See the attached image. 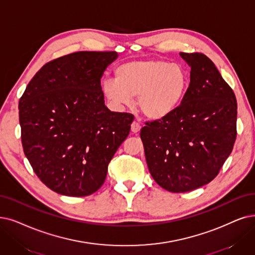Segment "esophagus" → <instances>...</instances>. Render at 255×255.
<instances>
[{
  "label": "esophagus",
  "mask_w": 255,
  "mask_h": 255,
  "mask_svg": "<svg viewBox=\"0 0 255 255\" xmlns=\"http://www.w3.org/2000/svg\"><path fill=\"white\" fill-rule=\"evenodd\" d=\"M140 128H141V126H140V124L138 121H134L133 124H131V126H130V129H131V131H133V133H138V131L140 130Z\"/></svg>",
  "instance_id": "esophagus-1"
}]
</instances>
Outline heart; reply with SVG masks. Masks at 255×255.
I'll return each mask as SVG.
<instances>
[{"label": "heart", "instance_id": "heart-1", "mask_svg": "<svg viewBox=\"0 0 255 255\" xmlns=\"http://www.w3.org/2000/svg\"><path fill=\"white\" fill-rule=\"evenodd\" d=\"M188 74L181 65L160 59L137 60L119 66L115 80H106V97L115 106H128L137 98L140 113L149 120L170 116L188 88Z\"/></svg>", "mask_w": 255, "mask_h": 255}]
</instances>
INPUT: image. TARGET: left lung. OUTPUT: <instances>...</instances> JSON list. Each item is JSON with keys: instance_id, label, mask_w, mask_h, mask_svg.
Wrapping results in <instances>:
<instances>
[{"instance_id": "8db88e82", "label": "left lung", "mask_w": 255, "mask_h": 255, "mask_svg": "<svg viewBox=\"0 0 255 255\" xmlns=\"http://www.w3.org/2000/svg\"><path fill=\"white\" fill-rule=\"evenodd\" d=\"M190 83L180 107L141 128L151 177L171 192L197 189L215 179L237 138V98L211 60L180 53Z\"/></svg>"}]
</instances>
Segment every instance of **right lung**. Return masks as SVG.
I'll return each instance as SVG.
<instances>
[{
	"label": "right lung",
	"mask_w": 255,
	"mask_h": 255,
	"mask_svg": "<svg viewBox=\"0 0 255 255\" xmlns=\"http://www.w3.org/2000/svg\"><path fill=\"white\" fill-rule=\"evenodd\" d=\"M117 52L81 51L47 63L19 99L25 156L59 195L86 197L105 183L134 116L111 112L100 79Z\"/></svg>",
	"instance_id": "1"
}]
</instances>
